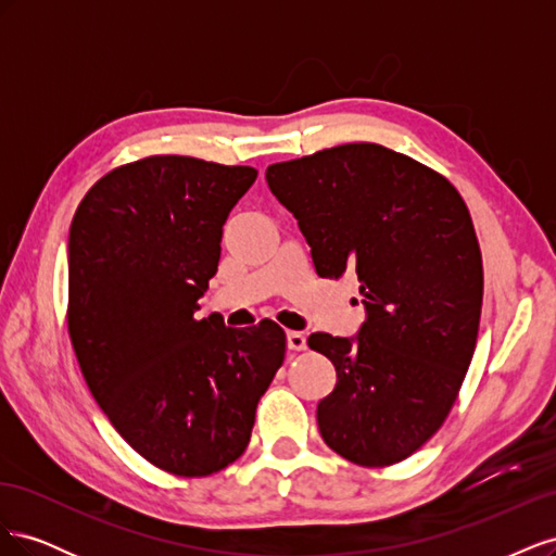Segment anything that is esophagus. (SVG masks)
Masks as SVG:
<instances>
[{
  "label": "esophagus",
  "mask_w": 556,
  "mask_h": 556,
  "mask_svg": "<svg viewBox=\"0 0 556 556\" xmlns=\"http://www.w3.org/2000/svg\"><path fill=\"white\" fill-rule=\"evenodd\" d=\"M288 348L294 352L306 350V333L304 331H288Z\"/></svg>",
  "instance_id": "esophagus-1"
}]
</instances>
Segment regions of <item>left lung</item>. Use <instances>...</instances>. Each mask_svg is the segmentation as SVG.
<instances>
[{
  "label": "left lung",
  "instance_id": "8db88e82",
  "mask_svg": "<svg viewBox=\"0 0 556 556\" xmlns=\"http://www.w3.org/2000/svg\"><path fill=\"white\" fill-rule=\"evenodd\" d=\"M266 182L296 217L317 276L359 278V331L308 336L336 368L319 433L359 466L410 457L445 422L476 350L482 257L464 199L378 143L271 164Z\"/></svg>",
  "mask_w": 556,
  "mask_h": 556
}]
</instances>
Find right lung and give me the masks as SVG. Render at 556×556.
I'll list each match as a JSON object with an SVG mask.
<instances>
[{
    "label": "right lung",
    "instance_id": "1",
    "mask_svg": "<svg viewBox=\"0 0 556 556\" xmlns=\"http://www.w3.org/2000/svg\"><path fill=\"white\" fill-rule=\"evenodd\" d=\"M252 166L180 155L99 178L70 229V333L115 431L174 476H211L241 457L260 396L285 359V331L197 319L220 262L223 225Z\"/></svg>",
    "mask_w": 556,
    "mask_h": 556
}]
</instances>
